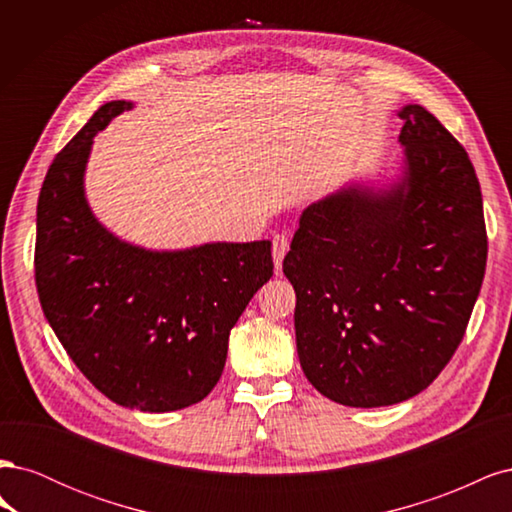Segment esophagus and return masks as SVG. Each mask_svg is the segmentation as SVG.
Returning <instances> with one entry per match:
<instances>
[{
	"mask_svg": "<svg viewBox=\"0 0 512 512\" xmlns=\"http://www.w3.org/2000/svg\"><path fill=\"white\" fill-rule=\"evenodd\" d=\"M290 250V241L286 235H275L273 237V262H275V271L277 275H280V269H282V260L284 256L288 254Z\"/></svg>",
	"mask_w": 512,
	"mask_h": 512,
	"instance_id": "34e87169",
	"label": "esophagus"
}]
</instances>
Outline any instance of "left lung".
<instances>
[{
  "mask_svg": "<svg viewBox=\"0 0 512 512\" xmlns=\"http://www.w3.org/2000/svg\"><path fill=\"white\" fill-rule=\"evenodd\" d=\"M399 141L406 177L309 205L284 258L297 292L303 374L337 404L406 401L453 359L487 265L476 170L427 108L408 104Z\"/></svg>",
  "mask_w": 512,
  "mask_h": 512,
  "instance_id": "8db88e82",
  "label": "left lung"
}]
</instances>
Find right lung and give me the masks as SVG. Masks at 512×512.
I'll return each mask as SVG.
<instances>
[{
  "label": "right lung",
  "instance_id": "1",
  "mask_svg": "<svg viewBox=\"0 0 512 512\" xmlns=\"http://www.w3.org/2000/svg\"><path fill=\"white\" fill-rule=\"evenodd\" d=\"M126 100L106 102L44 177L36 218L42 312L83 376L141 412L181 410L218 384L228 335L273 275L269 241L147 252L102 228L83 192L91 141Z\"/></svg>",
  "mask_w": 512,
  "mask_h": 512
}]
</instances>
